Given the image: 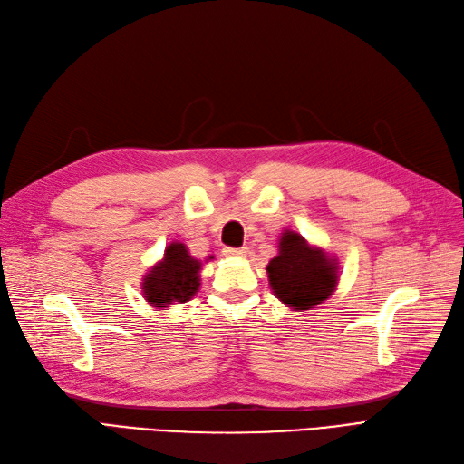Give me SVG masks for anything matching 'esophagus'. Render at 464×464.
I'll return each instance as SVG.
<instances>
[{"instance_id":"obj_1","label":"esophagus","mask_w":464,"mask_h":464,"mask_svg":"<svg viewBox=\"0 0 464 464\" xmlns=\"http://www.w3.org/2000/svg\"><path fill=\"white\" fill-rule=\"evenodd\" d=\"M247 254V247H224V256L227 257H236V259H242Z\"/></svg>"}]
</instances>
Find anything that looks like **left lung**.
I'll return each instance as SVG.
<instances>
[{"label": "left lung", "instance_id": "obj_1", "mask_svg": "<svg viewBox=\"0 0 464 464\" xmlns=\"http://www.w3.org/2000/svg\"><path fill=\"white\" fill-rule=\"evenodd\" d=\"M278 254L266 265L275 296L292 312H307L333 296L339 285V259L298 232L285 228Z\"/></svg>", "mask_w": 464, "mask_h": 464}]
</instances>
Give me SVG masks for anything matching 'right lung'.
Masks as SVG:
<instances>
[{"instance_id": "add662e5", "label": "right lung", "mask_w": 464, "mask_h": 464, "mask_svg": "<svg viewBox=\"0 0 464 464\" xmlns=\"http://www.w3.org/2000/svg\"><path fill=\"white\" fill-rule=\"evenodd\" d=\"M213 259L208 256L205 261ZM201 259L193 257L186 244L174 240L166 246L162 259L154 263L141 280L145 302L154 312L189 302L201 288Z\"/></svg>"}]
</instances>
